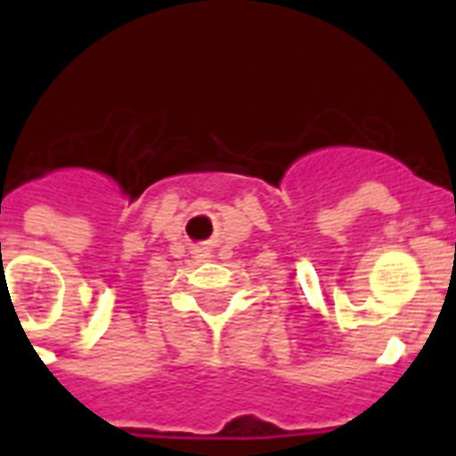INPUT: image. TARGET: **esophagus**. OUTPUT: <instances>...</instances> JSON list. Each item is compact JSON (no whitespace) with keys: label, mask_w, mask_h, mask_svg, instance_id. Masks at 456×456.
Instances as JSON below:
<instances>
[{"label":"esophagus","mask_w":456,"mask_h":456,"mask_svg":"<svg viewBox=\"0 0 456 456\" xmlns=\"http://www.w3.org/2000/svg\"><path fill=\"white\" fill-rule=\"evenodd\" d=\"M193 256L199 257V260H208V257H210V253H208V248H196L193 250Z\"/></svg>","instance_id":"1"}]
</instances>
